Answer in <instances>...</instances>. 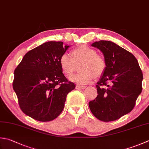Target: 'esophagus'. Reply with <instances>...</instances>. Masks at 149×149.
Segmentation results:
<instances>
[{"label":"esophagus","instance_id":"34e87169","mask_svg":"<svg viewBox=\"0 0 149 149\" xmlns=\"http://www.w3.org/2000/svg\"><path fill=\"white\" fill-rule=\"evenodd\" d=\"M86 88V86H80V85H77L75 86V88L77 90H81V89H84Z\"/></svg>","mask_w":149,"mask_h":149}]
</instances>
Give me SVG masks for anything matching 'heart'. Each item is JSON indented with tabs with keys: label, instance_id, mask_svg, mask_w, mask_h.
Instances as JSON below:
<instances>
[{
	"label": "heart",
	"instance_id": "1",
	"mask_svg": "<svg viewBox=\"0 0 149 149\" xmlns=\"http://www.w3.org/2000/svg\"><path fill=\"white\" fill-rule=\"evenodd\" d=\"M59 65L67 76L72 75L77 66L80 65L79 70L81 72L70 77L72 82L80 85L91 83L94 77H100L107 67L104 58L86 45H80L72 49L71 57L66 54L61 55Z\"/></svg>",
	"mask_w": 149,
	"mask_h": 149
}]
</instances>
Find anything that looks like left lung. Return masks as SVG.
<instances>
[{
    "instance_id": "left-lung-1",
    "label": "left lung",
    "mask_w": 149,
    "mask_h": 149,
    "mask_svg": "<svg viewBox=\"0 0 149 149\" xmlns=\"http://www.w3.org/2000/svg\"><path fill=\"white\" fill-rule=\"evenodd\" d=\"M92 46L103 54L107 67L96 85L97 97L88 103L90 109L101 121L117 120L135 106L142 91L141 70L134 55L114 42L100 40Z\"/></svg>"
}]
</instances>
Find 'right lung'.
I'll list each match as a JSON object with an SVG mask.
<instances>
[{
    "mask_svg": "<svg viewBox=\"0 0 149 149\" xmlns=\"http://www.w3.org/2000/svg\"><path fill=\"white\" fill-rule=\"evenodd\" d=\"M70 47L49 41L29 51L14 71L13 88L20 109L39 121L58 117L75 84L64 75L59 58Z\"/></svg>",
    "mask_w": 149,
    "mask_h": 149,
    "instance_id": "obj_1",
    "label": "right lung"
}]
</instances>
